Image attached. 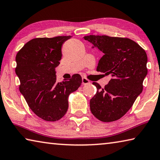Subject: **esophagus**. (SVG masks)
I'll list each match as a JSON object with an SVG mask.
<instances>
[{
	"label": "esophagus",
	"instance_id": "34e87169",
	"mask_svg": "<svg viewBox=\"0 0 160 160\" xmlns=\"http://www.w3.org/2000/svg\"><path fill=\"white\" fill-rule=\"evenodd\" d=\"M82 85H88V84H90V82L88 79H87L86 78H82Z\"/></svg>",
	"mask_w": 160,
	"mask_h": 160
}]
</instances>
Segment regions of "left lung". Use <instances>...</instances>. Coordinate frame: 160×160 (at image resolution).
I'll return each mask as SVG.
<instances>
[{
	"instance_id": "8db88e82",
	"label": "left lung",
	"mask_w": 160,
	"mask_h": 160,
	"mask_svg": "<svg viewBox=\"0 0 160 160\" xmlns=\"http://www.w3.org/2000/svg\"><path fill=\"white\" fill-rule=\"evenodd\" d=\"M84 39L102 53L97 71L112 77L104 88L92 82L97 92L90 99L91 112L103 122L118 120L142 92L143 80L148 74L147 54L128 38L90 35Z\"/></svg>"
}]
</instances>
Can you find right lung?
<instances>
[{"label":"right lung","mask_w":160,"mask_h":160,"mask_svg":"<svg viewBox=\"0 0 160 160\" xmlns=\"http://www.w3.org/2000/svg\"><path fill=\"white\" fill-rule=\"evenodd\" d=\"M71 36L35 38L16 55L15 72L20 91L35 114L47 121H56L66 114L68 96L82 83L79 74L56 82L55 68L60 62L62 44Z\"/></svg>","instance_id":"right-lung-1"}]
</instances>
